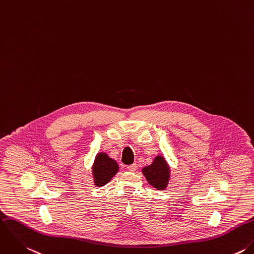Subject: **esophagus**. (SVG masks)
Instances as JSON below:
<instances>
[{"instance_id": "34e87169", "label": "esophagus", "mask_w": 254, "mask_h": 254, "mask_svg": "<svg viewBox=\"0 0 254 254\" xmlns=\"http://www.w3.org/2000/svg\"><path fill=\"white\" fill-rule=\"evenodd\" d=\"M127 169H128L129 171H132V172H133V171H135V170L137 169V165H136V164H133V165H131V166H128Z\"/></svg>"}]
</instances>
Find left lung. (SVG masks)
<instances>
[{"label": "left lung", "mask_w": 254, "mask_h": 254, "mask_svg": "<svg viewBox=\"0 0 254 254\" xmlns=\"http://www.w3.org/2000/svg\"><path fill=\"white\" fill-rule=\"evenodd\" d=\"M148 182L155 188L159 190H164L169 184V166L162 156H157L152 165L145 167L142 169Z\"/></svg>", "instance_id": "obj_1"}]
</instances>
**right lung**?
Masks as SVG:
<instances>
[{
    "label": "right lung",
    "mask_w": 254,
    "mask_h": 254,
    "mask_svg": "<svg viewBox=\"0 0 254 254\" xmlns=\"http://www.w3.org/2000/svg\"><path fill=\"white\" fill-rule=\"evenodd\" d=\"M118 169L119 167L114 160L110 159L105 153H98L92 166L94 185L103 186L108 183Z\"/></svg>",
    "instance_id": "add662e5"
}]
</instances>
